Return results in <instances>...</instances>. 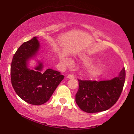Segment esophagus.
I'll return each instance as SVG.
<instances>
[{
    "instance_id": "obj_1",
    "label": "esophagus",
    "mask_w": 134,
    "mask_h": 134,
    "mask_svg": "<svg viewBox=\"0 0 134 134\" xmlns=\"http://www.w3.org/2000/svg\"><path fill=\"white\" fill-rule=\"evenodd\" d=\"M67 78H68V79H74V76H73V75L69 74V75H68Z\"/></svg>"
}]
</instances>
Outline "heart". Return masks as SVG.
Listing matches in <instances>:
<instances>
[{
  "mask_svg": "<svg viewBox=\"0 0 134 134\" xmlns=\"http://www.w3.org/2000/svg\"><path fill=\"white\" fill-rule=\"evenodd\" d=\"M92 58L88 56H82L80 58V61L85 65H89L92 62ZM99 70L98 68L93 67L91 68H90L88 70V75L90 76H94L98 73V71Z\"/></svg>",
  "mask_w": 134,
  "mask_h": 134,
  "instance_id": "obj_1",
  "label": "heart"
}]
</instances>
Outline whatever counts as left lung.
I'll return each mask as SVG.
<instances>
[{
  "label": "left lung",
  "instance_id": "1",
  "mask_svg": "<svg viewBox=\"0 0 134 134\" xmlns=\"http://www.w3.org/2000/svg\"><path fill=\"white\" fill-rule=\"evenodd\" d=\"M126 78L123 68L118 77L110 80L78 79L76 102L82 110L98 113L107 110L117 102L123 89Z\"/></svg>",
  "mask_w": 134,
  "mask_h": 134
}]
</instances>
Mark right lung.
<instances>
[{
    "instance_id": "obj_1",
    "label": "right lung",
    "mask_w": 134,
    "mask_h": 134,
    "mask_svg": "<svg viewBox=\"0 0 134 134\" xmlns=\"http://www.w3.org/2000/svg\"><path fill=\"white\" fill-rule=\"evenodd\" d=\"M39 47L36 36L24 43L14 54L10 69L11 81L16 94L27 103L35 105L48 101L65 77L60 72L51 69L41 72L42 63L35 70L27 68V60L36 54Z\"/></svg>"
}]
</instances>
